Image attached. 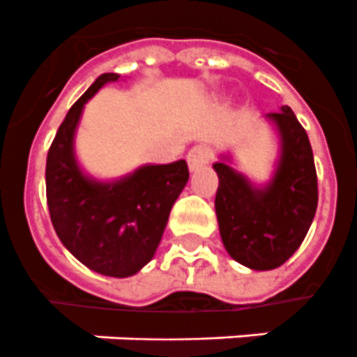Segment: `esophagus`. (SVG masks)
<instances>
[{
  "label": "esophagus",
  "mask_w": 357,
  "mask_h": 357,
  "mask_svg": "<svg viewBox=\"0 0 357 357\" xmlns=\"http://www.w3.org/2000/svg\"><path fill=\"white\" fill-rule=\"evenodd\" d=\"M211 159V151L207 146H195V148H190L189 153H187V162H189L190 172H196V170H200L209 162Z\"/></svg>",
  "instance_id": "obj_1"
}]
</instances>
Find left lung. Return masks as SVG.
Masks as SVG:
<instances>
[{"mask_svg":"<svg viewBox=\"0 0 357 357\" xmlns=\"http://www.w3.org/2000/svg\"><path fill=\"white\" fill-rule=\"evenodd\" d=\"M265 119L278 135V159L272 178L255 185L220 155L213 165L218 176L215 211L224 248L252 271H272L298 250L307 235L319 202L313 151L305 129L291 107Z\"/></svg>","mask_w":357,"mask_h":357,"instance_id":"left-lung-1","label":"left lung"}]
</instances>
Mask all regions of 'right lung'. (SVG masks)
<instances>
[{
	"instance_id": "obj_1",
	"label": "right lung",
	"mask_w": 357,
	"mask_h": 357,
	"mask_svg": "<svg viewBox=\"0 0 357 357\" xmlns=\"http://www.w3.org/2000/svg\"><path fill=\"white\" fill-rule=\"evenodd\" d=\"M119 79V74H102L70 107L47 151L46 196L64 248L98 274L128 278L153 259L189 168L183 159L142 165L113 181L83 172L74 146L81 113L103 85Z\"/></svg>"
}]
</instances>
